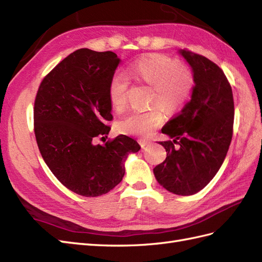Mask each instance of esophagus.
Here are the masks:
<instances>
[{
    "label": "esophagus",
    "instance_id": "34e87169",
    "mask_svg": "<svg viewBox=\"0 0 262 262\" xmlns=\"http://www.w3.org/2000/svg\"><path fill=\"white\" fill-rule=\"evenodd\" d=\"M139 144H140V146H142V148H145V147H147V146H150L151 142H150V140H147V139H140Z\"/></svg>",
    "mask_w": 262,
    "mask_h": 262
}]
</instances>
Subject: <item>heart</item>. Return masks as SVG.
Masks as SVG:
<instances>
[{"mask_svg":"<svg viewBox=\"0 0 262 262\" xmlns=\"http://www.w3.org/2000/svg\"><path fill=\"white\" fill-rule=\"evenodd\" d=\"M128 77L136 83L152 87L148 110L134 111L118 122V129L127 135L147 136L164 122L163 110L175 114L189 102L195 78L188 67L177 59L164 54H152L134 62L127 70ZM129 79L123 74H115L108 83V99L112 107L120 112L128 97Z\"/></svg>","mask_w":262,"mask_h":262,"instance_id":"b5f03b06","label":"heart"}]
</instances>
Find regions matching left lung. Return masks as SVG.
<instances>
[{
    "label": "left lung",
    "instance_id": "left-lung-1",
    "mask_svg": "<svg viewBox=\"0 0 262 262\" xmlns=\"http://www.w3.org/2000/svg\"><path fill=\"white\" fill-rule=\"evenodd\" d=\"M193 72L195 87L183 111L162 129L172 140L159 142L167 157L154 168L157 182L189 196L209 184L223 165L233 133L231 86L220 67L198 53L180 51Z\"/></svg>",
    "mask_w": 262,
    "mask_h": 262
}]
</instances>
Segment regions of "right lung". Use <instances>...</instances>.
Returning a JSON list of instances; mask_svg holds the SVG:
<instances>
[{
  "label": "right lung",
  "instance_id": "right-lung-1",
  "mask_svg": "<svg viewBox=\"0 0 262 262\" xmlns=\"http://www.w3.org/2000/svg\"><path fill=\"white\" fill-rule=\"evenodd\" d=\"M118 64L114 52L79 49L42 79L36 93L34 133L39 152L59 183L84 197L104 195L116 187L128 154L140 149L126 135L105 145L93 143L111 130L107 90Z\"/></svg>",
  "mask_w": 262,
  "mask_h": 262
}]
</instances>
